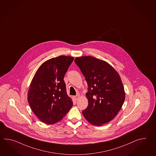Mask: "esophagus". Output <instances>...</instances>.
Segmentation results:
<instances>
[{
	"mask_svg": "<svg viewBox=\"0 0 156 156\" xmlns=\"http://www.w3.org/2000/svg\"><path fill=\"white\" fill-rule=\"evenodd\" d=\"M74 100L76 101L78 99L80 98V95H76V96H74Z\"/></svg>",
	"mask_w": 156,
	"mask_h": 156,
	"instance_id": "obj_1",
	"label": "esophagus"
}]
</instances>
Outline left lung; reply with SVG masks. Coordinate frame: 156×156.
<instances>
[{
  "label": "left lung",
  "mask_w": 156,
  "mask_h": 156,
  "mask_svg": "<svg viewBox=\"0 0 156 156\" xmlns=\"http://www.w3.org/2000/svg\"><path fill=\"white\" fill-rule=\"evenodd\" d=\"M88 84V104L82 111L92 125L101 126L117 115L125 99V92L118 73L108 62L92 56L74 60Z\"/></svg>",
  "instance_id": "obj_1"
}]
</instances>
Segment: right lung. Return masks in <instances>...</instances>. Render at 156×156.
Instances as JSON below:
<instances>
[{
	"label": "right lung",
	"instance_id": "1",
	"mask_svg": "<svg viewBox=\"0 0 156 156\" xmlns=\"http://www.w3.org/2000/svg\"><path fill=\"white\" fill-rule=\"evenodd\" d=\"M74 57L60 56L45 61L31 82L27 101L40 121L46 124L60 121L73 106L64 77Z\"/></svg>",
	"mask_w": 156,
	"mask_h": 156
}]
</instances>
